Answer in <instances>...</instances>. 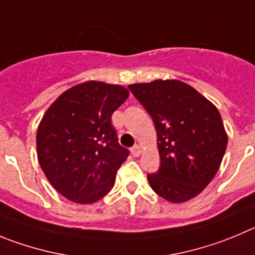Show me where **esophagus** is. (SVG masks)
<instances>
[{"label": "esophagus", "mask_w": 255, "mask_h": 255, "mask_svg": "<svg viewBox=\"0 0 255 255\" xmlns=\"http://www.w3.org/2000/svg\"><path fill=\"white\" fill-rule=\"evenodd\" d=\"M130 153H132L134 157H138L139 154H141V147H139L138 144H134V146L130 148Z\"/></svg>", "instance_id": "obj_1"}]
</instances>
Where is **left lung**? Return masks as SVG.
I'll use <instances>...</instances> for the list:
<instances>
[{
  "mask_svg": "<svg viewBox=\"0 0 255 255\" xmlns=\"http://www.w3.org/2000/svg\"><path fill=\"white\" fill-rule=\"evenodd\" d=\"M152 117L160 168L148 173L152 190L171 203L203 191L216 175L228 144L221 116L197 90L178 80L128 85Z\"/></svg>",
  "mask_w": 255,
  "mask_h": 255,
  "instance_id": "1",
  "label": "left lung"
}]
</instances>
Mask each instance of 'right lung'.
Masks as SVG:
<instances>
[{
    "label": "right lung",
    "instance_id": "obj_1",
    "mask_svg": "<svg viewBox=\"0 0 255 255\" xmlns=\"http://www.w3.org/2000/svg\"><path fill=\"white\" fill-rule=\"evenodd\" d=\"M121 85L87 82L66 90L50 106L36 135L45 176L66 199L95 203L112 190L129 151L112 126V114L128 98Z\"/></svg>",
    "mask_w": 255,
    "mask_h": 255
}]
</instances>
